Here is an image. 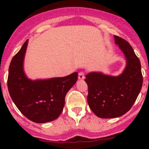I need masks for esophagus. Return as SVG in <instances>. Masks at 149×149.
I'll list each match as a JSON object with an SVG mask.
<instances>
[{"instance_id":"obj_1","label":"esophagus","mask_w":149,"mask_h":149,"mask_svg":"<svg viewBox=\"0 0 149 149\" xmlns=\"http://www.w3.org/2000/svg\"><path fill=\"white\" fill-rule=\"evenodd\" d=\"M84 79H85V73L84 71H80L79 73V79L83 80Z\"/></svg>"}]
</instances>
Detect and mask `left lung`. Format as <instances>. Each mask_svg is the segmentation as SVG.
<instances>
[{"label": "left lung", "instance_id": "obj_1", "mask_svg": "<svg viewBox=\"0 0 149 149\" xmlns=\"http://www.w3.org/2000/svg\"><path fill=\"white\" fill-rule=\"evenodd\" d=\"M114 37L127 60L123 73L117 77L90 73L85 79L88 85V106L101 118H118L128 112L143 85L141 62L133 47L124 39L116 35Z\"/></svg>", "mask_w": 149, "mask_h": 149}]
</instances>
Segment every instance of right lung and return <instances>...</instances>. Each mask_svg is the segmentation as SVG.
Returning a JSON list of instances; mask_svg holds the SVG:
<instances>
[{
  "mask_svg": "<svg viewBox=\"0 0 149 149\" xmlns=\"http://www.w3.org/2000/svg\"><path fill=\"white\" fill-rule=\"evenodd\" d=\"M27 43L28 40L12 58L8 89L13 102L26 118L37 123H47L57 119L63 112L65 95L77 81L78 73L47 80H29L23 70Z\"/></svg>",
  "mask_w": 149,
  "mask_h": 149,
  "instance_id": "right-lung-1",
  "label": "right lung"
}]
</instances>
